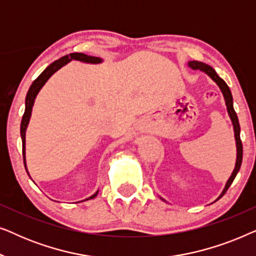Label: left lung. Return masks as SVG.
I'll return each mask as SVG.
<instances>
[{
    "label": "left lung",
    "instance_id": "obj_1",
    "mask_svg": "<svg viewBox=\"0 0 256 256\" xmlns=\"http://www.w3.org/2000/svg\"><path fill=\"white\" fill-rule=\"evenodd\" d=\"M188 66L192 70H199V71L204 72L208 74L210 78H211L213 82H214L218 87L222 90V96H224V99H225V104H226V108H227V113L230 115V121H232V124H233V130H234V138H236V166H234V170L232 174H230L228 180L226 182V185L225 188H224V190L220 196L218 197V199H220L222 197L224 194H226V191L228 190V188L230 186V184L233 183L234 178H236V174L239 172L240 170V166H241V162H242V143H241V140H240V124H239V120H238V116H236V110H234V107H233V96H232V93H230V87L227 86V84L224 82V80L220 78V76L216 74V72L214 71V68H211V66L205 64V62H198V60H191L188 62ZM162 199L163 202H166L162 197H160ZM216 199V200H218Z\"/></svg>",
    "mask_w": 256,
    "mask_h": 256
}]
</instances>
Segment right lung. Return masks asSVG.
<instances>
[{
	"label": "right lung",
	"mask_w": 256,
	"mask_h": 256,
	"mask_svg": "<svg viewBox=\"0 0 256 256\" xmlns=\"http://www.w3.org/2000/svg\"><path fill=\"white\" fill-rule=\"evenodd\" d=\"M72 60L86 62V64H101V62H104L102 59L99 57H93V56H87L85 54H66V56H64V57L59 58L58 60L52 62L51 65H48V68L40 73V76H38V78L34 80L32 84H31L30 88H29V90H28L26 98V110H24L22 122H20V138H22V146H23V160H24V166H26L28 174H29V171H28V168H26V132L28 124H29L30 118H31V113H32V107H34V100H36L38 93H40V90L43 88V86L46 84L48 80L50 79L51 76L58 71V70H60L62 66L68 64V62ZM29 177H30V174H29ZM98 192H99V190H98L94 194L90 196V197L86 198L85 200H90V199L96 198ZM85 200H80V202H85Z\"/></svg>",
	"instance_id": "obj_1"
}]
</instances>
